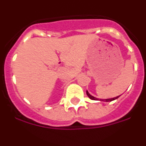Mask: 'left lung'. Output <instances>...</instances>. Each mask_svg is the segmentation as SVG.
<instances>
[{
	"instance_id": "8db88e82",
	"label": "left lung",
	"mask_w": 146,
	"mask_h": 146,
	"mask_svg": "<svg viewBox=\"0 0 146 146\" xmlns=\"http://www.w3.org/2000/svg\"><path fill=\"white\" fill-rule=\"evenodd\" d=\"M86 94H87L88 96V97L90 98V99H92V100H100V101H103V102H111V101H113V100H115V99H118V98L119 97V96H116V97L112 98V99H97V98H96V97H94V96H91V94H89V93L88 92V91H86Z\"/></svg>"
}]
</instances>
